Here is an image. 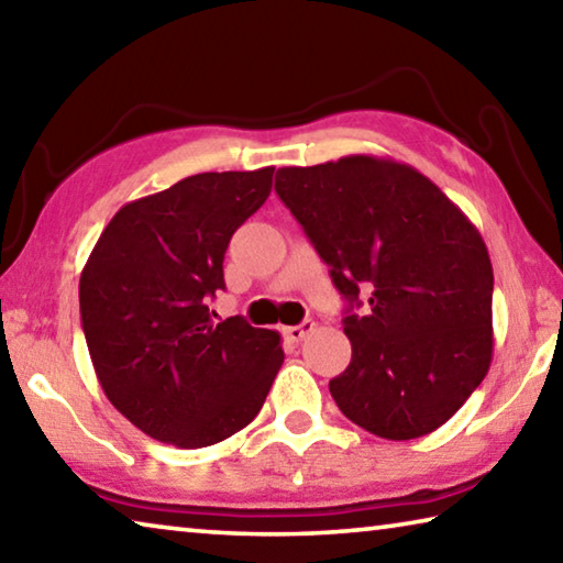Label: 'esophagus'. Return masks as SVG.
Segmentation results:
<instances>
[{
  "label": "esophagus",
  "instance_id": "1",
  "mask_svg": "<svg viewBox=\"0 0 563 563\" xmlns=\"http://www.w3.org/2000/svg\"><path fill=\"white\" fill-rule=\"evenodd\" d=\"M312 330H316V322H312V320H302L300 325H290V328H285V330H283V335L288 338L290 342H300L305 335H310Z\"/></svg>",
  "mask_w": 563,
  "mask_h": 563
}]
</instances>
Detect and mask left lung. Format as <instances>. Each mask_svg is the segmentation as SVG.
<instances>
[{
    "instance_id": "left-lung-1",
    "label": "left lung",
    "mask_w": 563,
    "mask_h": 563,
    "mask_svg": "<svg viewBox=\"0 0 563 563\" xmlns=\"http://www.w3.org/2000/svg\"><path fill=\"white\" fill-rule=\"evenodd\" d=\"M275 194L347 300L352 360L330 379L340 412L395 442L434 432L489 373L494 273L479 231L389 158L278 168ZM360 287L374 292L357 317Z\"/></svg>"
}]
</instances>
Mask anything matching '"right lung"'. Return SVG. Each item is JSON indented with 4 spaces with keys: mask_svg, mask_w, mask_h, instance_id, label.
<instances>
[{
    "mask_svg": "<svg viewBox=\"0 0 563 563\" xmlns=\"http://www.w3.org/2000/svg\"><path fill=\"white\" fill-rule=\"evenodd\" d=\"M273 166L196 174L121 208L79 280L81 328L109 402L158 442L198 450L251 424L283 365L280 335L213 320L233 233Z\"/></svg>",
    "mask_w": 563,
    "mask_h": 563,
    "instance_id": "add662e5",
    "label": "right lung"
}]
</instances>
